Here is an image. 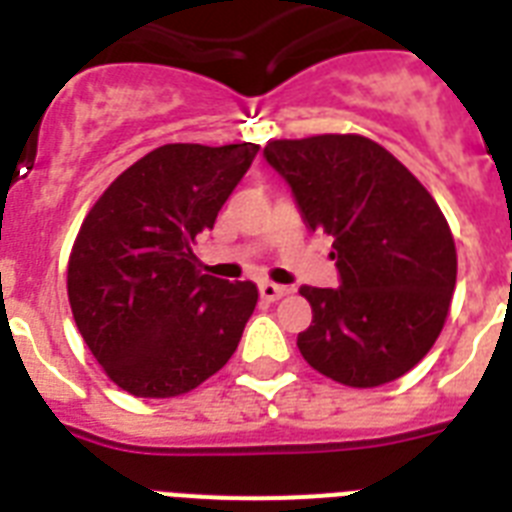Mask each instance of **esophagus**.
Listing matches in <instances>:
<instances>
[{
	"label": "esophagus",
	"instance_id": "obj_1",
	"mask_svg": "<svg viewBox=\"0 0 512 512\" xmlns=\"http://www.w3.org/2000/svg\"><path fill=\"white\" fill-rule=\"evenodd\" d=\"M289 289L287 287H279V284H260V297H263L265 303H276V300H281V297H287Z\"/></svg>",
	"mask_w": 512,
	"mask_h": 512
}]
</instances>
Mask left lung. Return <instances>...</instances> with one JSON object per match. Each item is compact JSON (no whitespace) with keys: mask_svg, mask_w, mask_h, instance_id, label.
I'll return each instance as SVG.
<instances>
[{"mask_svg":"<svg viewBox=\"0 0 512 512\" xmlns=\"http://www.w3.org/2000/svg\"><path fill=\"white\" fill-rule=\"evenodd\" d=\"M303 223L335 239L340 287H303V358L350 388H377L420 364L444 329L457 252L446 217L396 156L361 135L271 140Z\"/></svg>","mask_w":512,"mask_h":512,"instance_id":"obj_1","label":"left lung"}]
</instances>
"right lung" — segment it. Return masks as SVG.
<instances>
[{"mask_svg": "<svg viewBox=\"0 0 512 512\" xmlns=\"http://www.w3.org/2000/svg\"><path fill=\"white\" fill-rule=\"evenodd\" d=\"M257 151V143L156 148L84 217L68 303L92 356L132 396L188 393L239 345L257 287L201 273L193 241L215 225Z\"/></svg>", "mask_w": 512, "mask_h": 512, "instance_id": "right-lung-1", "label": "right lung"}]
</instances>
